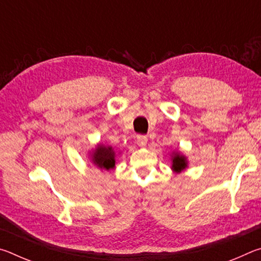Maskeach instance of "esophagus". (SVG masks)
I'll use <instances>...</instances> for the list:
<instances>
[{
    "label": "esophagus",
    "mask_w": 261,
    "mask_h": 261,
    "mask_svg": "<svg viewBox=\"0 0 261 261\" xmlns=\"http://www.w3.org/2000/svg\"><path fill=\"white\" fill-rule=\"evenodd\" d=\"M147 137L146 136H138L137 137V144H138V146L140 147H145L147 145Z\"/></svg>",
    "instance_id": "obj_1"
}]
</instances>
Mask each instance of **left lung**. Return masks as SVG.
I'll use <instances>...</instances> for the list:
<instances>
[{
  "mask_svg": "<svg viewBox=\"0 0 261 261\" xmlns=\"http://www.w3.org/2000/svg\"><path fill=\"white\" fill-rule=\"evenodd\" d=\"M170 169L173 170V173H183V171L187 170L189 167L188 156L180 151H178V149H174V151L170 153Z\"/></svg>",
  "mask_w": 261,
  "mask_h": 261,
  "instance_id": "8db88e82",
  "label": "left lung"
}]
</instances>
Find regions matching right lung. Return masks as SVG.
<instances>
[{"label": "right lung", "mask_w": 261, "mask_h": 261, "mask_svg": "<svg viewBox=\"0 0 261 261\" xmlns=\"http://www.w3.org/2000/svg\"><path fill=\"white\" fill-rule=\"evenodd\" d=\"M88 160L99 170L109 171L116 165V151L110 145L98 143L88 151Z\"/></svg>", "instance_id": "1"}]
</instances>
